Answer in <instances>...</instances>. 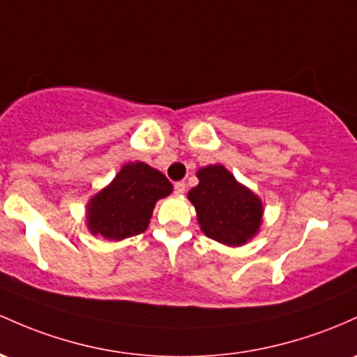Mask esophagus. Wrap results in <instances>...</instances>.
<instances>
[{"instance_id":"1","label":"esophagus","mask_w":357,"mask_h":357,"mask_svg":"<svg viewBox=\"0 0 357 357\" xmlns=\"http://www.w3.org/2000/svg\"><path fill=\"white\" fill-rule=\"evenodd\" d=\"M185 191H186V185L183 181H179V183H176L174 185V193L176 195H185Z\"/></svg>"}]
</instances>
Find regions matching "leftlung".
<instances>
[{
    "label": "left lung",
    "instance_id": "8db88e82",
    "mask_svg": "<svg viewBox=\"0 0 357 357\" xmlns=\"http://www.w3.org/2000/svg\"><path fill=\"white\" fill-rule=\"evenodd\" d=\"M198 185L188 191L202 232L229 248H241L257 236L264 215L261 198L238 183L222 164L197 171Z\"/></svg>",
    "mask_w": 357,
    "mask_h": 357
}]
</instances>
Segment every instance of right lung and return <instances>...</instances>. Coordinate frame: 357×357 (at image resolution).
Returning a JSON list of instances; mask_svg holds the SVG:
<instances>
[{
  "mask_svg": "<svg viewBox=\"0 0 357 357\" xmlns=\"http://www.w3.org/2000/svg\"><path fill=\"white\" fill-rule=\"evenodd\" d=\"M171 193L172 185L162 172L142 160L127 162L109 185L89 198L86 227L109 242L139 236L147 230L155 203Z\"/></svg>",
  "mask_w": 357,
  "mask_h": 357,
  "instance_id": "obj_1",
  "label": "right lung"
}]
</instances>
